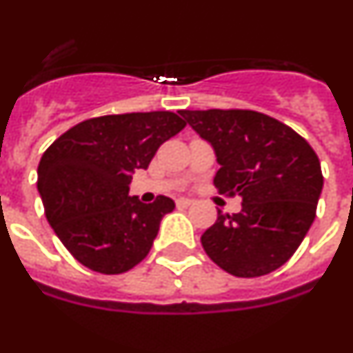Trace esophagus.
<instances>
[{
	"label": "esophagus",
	"instance_id": "1",
	"mask_svg": "<svg viewBox=\"0 0 353 353\" xmlns=\"http://www.w3.org/2000/svg\"><path fill=\"white\" fill-rule=\"evenodd\" d=\"M176 204H177V208H188V206H192V204H194V201L181 197V199L176 201Z\"/></svg>",
	"mask_w": 353,
	"mask_h": 353
}]
</instances>
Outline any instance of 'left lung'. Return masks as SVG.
Wrapping results in <instances>:
<instances>
[{"instance_id":"obj_1","label":"left lung","mask_w":353,"mask_h":353,"mask_svg":"<svg viewBox=\"0 0 353 353\" xmlns=\"http://www.w3.org/2000/svg\"><path fill=\"white\" fill-rule=\"evenodd\" d=\"M210 141L219 194L241 195L201 236L219 268L239 278L269 274L291 259L316 217L323 174L314 149L291 127L248 109L179 111Z\"/></svg>"}]
</instances>
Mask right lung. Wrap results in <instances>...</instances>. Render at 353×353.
Wrapping results in <instances>:
<instances>
[{
    "instance_id": "add662e5",
    "label": "right lung",
    "mask_w": 353,
    "mask_h": 353,
    "mask_svg": "<svg viewBox=\"0 0 353 353\" xmlns=\"http://www.w3.org/2000/svg\"><path fill=\"white\" fill-rule=\"evenodd\" d=\"M185 125L170 111L108 114L77 123L50 145L37 190L73 259L91 271L121 274L149 254L159 222L176 204L165 195L141 203L129 195V183Z\"/></svg>"
}]
</instances>
